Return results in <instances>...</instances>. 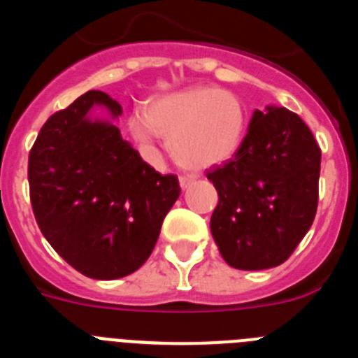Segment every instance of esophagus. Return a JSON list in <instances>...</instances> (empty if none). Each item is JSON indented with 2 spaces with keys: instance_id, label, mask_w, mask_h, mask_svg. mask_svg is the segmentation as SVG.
<instances>
[{
  "instance_id": "34e87169",
  "label": "esophagus",
  "mask_w": 358,
  "mask_h": 358,
  "mask_svg": "<svg viewBox=\"0 0 358 358\" xmlns=\"http://www.w3.org/2000/svg\"><path fill=\"white\" fill-rule=\"evenodd\" d=\"M194 181H195V176H181V177H179V185H181L182 189L189 188V186L194 185Z\"/></svg>"
}]
</instances>
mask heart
I'll return each mask as SVG.
<instances>
[{
    "label": "heart",
    "instance_id": "obj_1",
    "mask_svg": "<svg viewBox=\"0 0 358 358\" xmlns=\"http://www.w3.org/2000/svg\"><path fill=\"white\" fill-rule=\"evenodd\" d=\"M245 123V109L235 94L215 87H189L150 100L145 116H131L129 127L136 140L148 147L156 132L164 136L177 163L204 170L238 150Z\"/></svg>",
    "mask_w": 358,
    "mask_h": 358
}]
</instances>
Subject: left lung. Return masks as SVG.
<instances>
[{
    "mask_svg": "<svg viewBox=\"0 0 358 358\" xmlns=\"http://www.w3.org/2000/svg\"><path fill=\"white\" fill-rule=\"evenodd\" d=\"M321 148L296 113L256 109L235 157L208 170L218 192L210 227L227 265L262 271L281 265L317 211Z\"/></svg>",
    "mask_w": 358,
    "mask_h": 358,
    "instance_id": "obj_1",
    "label": "left lung"
}]
</instances>
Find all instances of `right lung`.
Here are the masks:
<instances>
[{
    "label": "right lung",
    "instance_id": "add662e5",
    "mask_svg": "<svg viewBox=\"0 0 358 358\" xmlns=\"http://www.w3.org/2000/svg\"><path fill=\"white\" fill-rule=\"evenodd\" d=\"M122 106L87 91L48 118L28 157L37 226L73 268L93 280H118L141 267L181 186L145 163L110 120Z\"/></svg>",
    "mask_w": 358,
    "mask_h": 358
}]
</instances>
